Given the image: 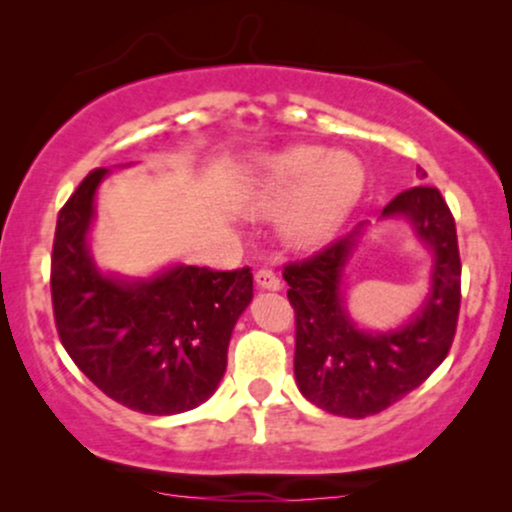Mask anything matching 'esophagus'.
Returning <instances> with one entry per match:
<instances>
[{"mask_svg": "<svg viewBox=\"0 0 512 512\" xmlns=\"http://www.w3.org/2000/svg\"><path fill=\"white\" fill-rule=\"evenodd\" d=\"M255 281L260 289H267V291H279L281 289V279L276 276L272 269H260V272L255 274Z\"/></svg>", "mask_w": 512, "mask_h": 512, "instance_id": "obj_1", "label": "esophagus"}]
</instances>
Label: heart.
<instances>
[{
    "instance_id": "b5f03b06",
    "label": "heart",
    "mask_w": 512,
    "mask_h": 512,
    "mask_svg": "<svg viewBox=\"0 0 512 512\" xmlns=\"http://www.w3.org/2000/svg\"><path fill=\"white\" fill-rule=\"evenodd\" d=\"M363 182L366 173L356 156L327 154L322 146H293L257 161L240 207L252 216L281 211V236L293 248H320L354 211Z\"/></svg>"
}]
</instances>
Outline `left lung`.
<instances>
[{
	"mask_svg": "<svg viewBox=\"0 0 512 512\" xmlns=\"http://www.w3.org/2000/svg\"><path fill=\"white\" fill-rule=\"evenodd\" d=\"M419 175L426 173L419 168ZM380 219L407 221L433 257L424 303L395 330H363L346 310V267L368 223H358L349 236L284 269L296 310L298 390L315 407L349 419L378 414L424 383L448 356L460 313L455 219L436 187L404 190Z\"/></svg>",
	"mask_w": 512,
	"mask_h": 512,
	"instance_id": "1",
	"label": "left lung"
}]
</instances>
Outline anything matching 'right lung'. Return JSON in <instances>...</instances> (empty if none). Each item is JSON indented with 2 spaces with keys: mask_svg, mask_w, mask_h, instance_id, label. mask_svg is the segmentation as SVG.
Wrapping results in <instances>:
<instances>
[{
  "mask_svg": "<svg viewBox=\"0 0 512 512\" xmlns=\"http://www.w3.org/2000/svg\"><path fill=\"white\" fill-rule=\"evenodd\" d=\"M86 175L57 216L52 308L62 346L98 390L151 416L182 414L214 395L228 342L252 301V272L173 264L151 276L98 269L91 255L96 192Z\"/></svg>",
  "mask_w": 512,
  "mask_h": 512,
  "instance_id": "right-lung-1",
  "label": "right lung"
}]
</instances>
